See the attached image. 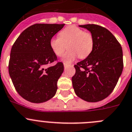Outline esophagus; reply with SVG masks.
Here are the masks:
<instances>
[{
    "mask_svg": "<svg viewBox=\"0 0 132 132\" xmlns=\"http://www.w3.org/2000/svg\"><path fill=\"white\" fill-rule=\"evenodd\" d=\"M68 64H67L66 63H64V66L65 68H66V67H68Z\"/></svg>",
    "mask_w": 132,
    "mask_h": 132,
    "instance_id": "34e87169",
    "label": "esophagus"
}]
</instances>
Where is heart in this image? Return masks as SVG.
Instances as JSON below:
<instances>
[{
    "mask_svg": "<svg viewBox=\"0 0 132 132\" xmlns=\"http://www.w3.org/2000/svg\"><path fill=\"white\" fill-rule=\"evenodd\" d=\"M49 45L53 52L61 56L68 47V50L62 56L64 63L70 64L78 56L79 59L87 57L94 47V40L91 34L75 25L68 26L59 32V36L53 37Z\"/></svg>",
    "mask_w": 132,
    "mask_h": 132,
    "instance_id": "1",
    "label": "heart"
}]
</instances>
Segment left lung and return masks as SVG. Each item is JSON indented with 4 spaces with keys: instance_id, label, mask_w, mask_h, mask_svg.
<instances>
[{
    "instance_id": "8db88e82",
    "label": "left lung",
    "mask_w": 132,
    "mask_h": 132,
    "mask_svg": "<svg viewBox=\"0 0 132 132\" xmlns=\"http://www.w3.org/2000/svg\"><path fill=\"white\" fill-rule=\"evenodd\" d=\"M90 32L94 40L91 53L74 67L72 85L76 95L88 102L105 99L112 92L123 70L122 49L105 28L94 24L79 25Z\"/></svg>"
}]
</instances>
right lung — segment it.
I'll list each match as a JSON object with an SVG mask.
<instances>
[{"label": "right lung", "mask_w": 132, "mask_h": 132, "mask_svg": "<svg viewBox=\"0 0 132 132\" xmlns=\"http://www.w3.org/2000/svg\"><path fill=\"white\" fill-rule=\"evenodd\" d=\"M64 24H34L19 35L12 46L8 70L19 95L32 103L52 98L57 81L64 71L62 62L45 68L57 57L49 45L50 40Z\"/></svg>", "instance_id": "1"}]
</instances>
